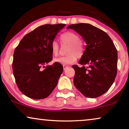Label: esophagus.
I'll return each mask as SVG.
<instances>
[{
  "instance_id": "34e87169",
  "label": "esophagus",
  "mask_w": 129,
  "mask_h": 129,
  "mask_svg": "<svg viewBox=\"0 0 129 129\" xmlns=\"http://www.w3.org/2000/svg\"><path fill=\"white\" fill-rule=\"evenodd\" d=\"M63 69H64V70L66 69L67 68H69V66H66V65H63Z\"/></svg>"
}]
</instances>
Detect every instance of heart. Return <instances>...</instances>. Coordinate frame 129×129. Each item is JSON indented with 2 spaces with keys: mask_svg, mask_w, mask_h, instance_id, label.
Returning <instances> with one entry per match:
<instances>
[{
  "mask_svg": "<svg viewBox=\"0 0 129 129\" xmlns=\"http://www.w3.org/2000/svg\"><path fill=\"white\" fill-rule=\"evenodd\" d=\"M61 43L69 45L67 50L68 55L59 57L54 59V62L62 64H69L73 63L77 60V56L80 57L84 53V48L83 42L80 40V37L73 31H66L60 36ZM51 52L54 56L59 54V46L56 41H53L50 46Z\"/></svg>",
  "mask_w": 129,
  "mask_h": 129,
  "instance_id": "heart-1",
  "label": "heart"
}]
</instances>
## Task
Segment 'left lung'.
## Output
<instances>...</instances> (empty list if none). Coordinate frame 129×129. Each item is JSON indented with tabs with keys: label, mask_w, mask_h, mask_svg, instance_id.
Instances as JSON below:
<instances>
[{
	"label": "left lung",
	"mask_w": 129,
	"mask_h": 129,
	"mask_svg": "<svg viewBox=\"0 0 129 129\" xmlns=\"http://www.w3.org/2000/svg\"><path fill=\"white\" fill-rule=\"evenodd\" d=\"M67 29L75 30L87 44L79 61L83 66H72L75 87L87 98L102 96L110 89L117 75V52L113 42L106 33L91 24H70Z\"/></svg>",
	"instance_id": "left-lung-1"
}]
</instances>
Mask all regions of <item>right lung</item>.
<instances>
[{
	"label": "right lung",
	"instance_id": "obj_1",
	"mask_svg": "<svg viewBox=\"0 0 129 129\" xmlns=\"http://www.w3.org/2000/svg\"><path fill=\"white\" fill-rule=\"evenodd\" d=\"M65 26L61 23L40 26L25 35L16 47L12 63L13 75L19 89L28 98H46L57 86L63 66L56 62L45 65L52 60L51 43Z\"/></svg>",
	"mask_w": 129,
	"mask_h": 129
}]
</instances>
